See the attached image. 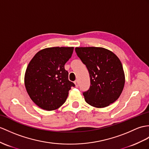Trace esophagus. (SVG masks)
<instances>
[{"label":"esophagus","instance_id":"34e87169","mask_svg":"<svg viewBox=\"0 0 149 149\" xmlns=\"http://www.w3.org/2000/svg\"><path fill=\"white\" fill-rule=\"evenodd\" d=\"M74 83V84H75V86H76V87H78V86H79L78 81V80H75Z\"/></svg>","mask_w":149,"mask_h":149}]
</instances>
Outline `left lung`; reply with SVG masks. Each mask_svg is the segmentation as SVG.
Returning a JSON list of instances; mask_svg holds the SVG:
<instances>
[{"instance_id": "left-lung-1", "label": "left lung", "mask_w": 149, "mask_h": 149, "mask_svg": "<svg viewBox=\"0 0 149 149\" xmlns=\"http://www.w3.org/2000/svg\"><path fill=\"white\" fill-rule=\"evenodd\" d=\"M75 51L90 74V88L83 92L86 102L98 108L114 102L120 96L125 82L119 58L102 47H76Z\"/></svg>"}]
</instances>
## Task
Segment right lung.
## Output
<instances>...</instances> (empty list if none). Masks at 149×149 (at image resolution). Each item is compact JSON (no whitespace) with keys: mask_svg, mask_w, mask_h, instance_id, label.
Listing matches in <instances>:
<instances>
[{"mask_svg":"<svg viewBox=\"0 0 149 149\" xmlns=\"http://www.w3.org/2000/svg\"><path fill=\"white\" fill-rule=\"evenodd\" d=\"M74 47H50L35 54L29 63L24 85L29 96L43 109L52 111L66 102L74 83L68 79L64 65L70 59Z\"/></svg>","mask_w":149,"mask_h":149,"instance_id":"right-lung-1","label":"right lung"}]
</instances>
